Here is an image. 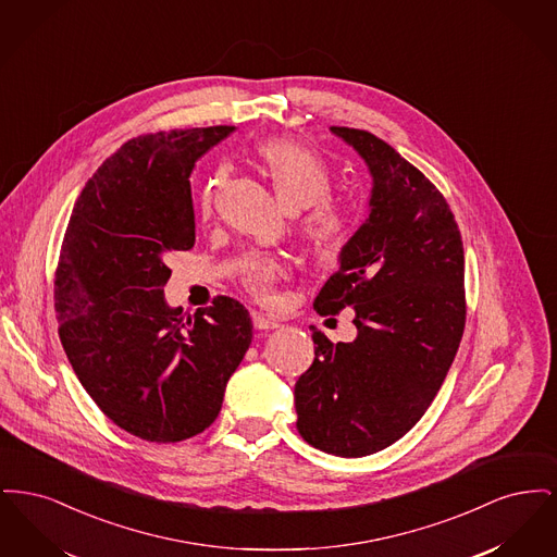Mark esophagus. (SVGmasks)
<instances>
[{
	"instance_id": "34e87169",
	"label": "esophagus",
	"mask_w": 557,
	"mask_h": 557,
	"mask_svg": "<svg viewBox=\"0 0 557 557\" xmlns=\"http://www.w3.org/2000/svg\"><path fill=\"white\" fill-rule=\"evenodd\" d=\"M252 325H255V330H275V327H280V321L269 318V315H263V313H255L252 315Z\"/></svg>"
}]
</instances>
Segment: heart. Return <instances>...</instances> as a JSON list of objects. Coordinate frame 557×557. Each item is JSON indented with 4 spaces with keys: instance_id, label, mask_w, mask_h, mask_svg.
Masks as SVG:
<instances>
[{
    "instance_id": "b5f03b06",
    "label": "heart",
    "mask_w": 557,
    "mask_h": 557,
    "mask_svg": "<svg viewBox=\"0 0 557 557\" xmlns=\"http://www.w3.org/2000/svg\"><path fill=\"white\" fill-rule=\"evenodd\" d=\"M255 157L263 166L267 177L275 187L280 200L290 211H304L300 219V236L311 252L330 257L345 246L348 238L346 214L336 202L330 200L332 173L327 164L309 148L284 139L271 137L255 148ZM227 180V169L216 166L200 191V211L209 214L216 191ZM282 267L265 257H246L239 265L242 282L257 298H269L275 277Z\"/></svg>"
}]
</instances>
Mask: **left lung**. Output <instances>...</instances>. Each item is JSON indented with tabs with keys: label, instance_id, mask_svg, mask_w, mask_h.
<instances>
[{
	"label": "left lung",
	"instance_id": "obj_1",
	"mask_svg": "<svg viewBox=\"0 0 557 557\" xmlns=\"http://www.w3.org/2000/svg\"><path fill=\"white\" fill-rule=\"evenodd\" d=\"M368 164V216L319 290V315L355 309L357 338L330 343L296 386V428L315 449L363 457L420 422L466 325L463 244L443 194L373 133L330 127Z\"/></svg>",
	"mask_w": 557,
	"mask_h": 557
}]
</instances>
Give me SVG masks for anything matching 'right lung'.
Wrapping results in <instances>:
<instances>
[{"label":"right lung","mask_w":557,"mask_h":557,"mask_svg":"<svg viewBox=\"0 0 557 557\" xmlns=\"http://www.w3.org/2000/svg\"><path fill=\"white\" fill-rule=\"evenodd\" d=\"M234 127L129 139L83 187L53 282L60 343L108 420L150 443L196 436L221 411L252 321L216 296L194 315L169 307L166 259L196 242L189 175Z\"/></svg>","instance_id":"obj_1"}]
</instances>
